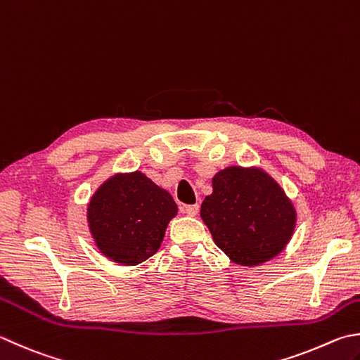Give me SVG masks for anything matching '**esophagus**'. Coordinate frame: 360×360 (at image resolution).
I'll list each match as a JSON object with an SVG mask.
<instances>
[{
    "label": "esophagus",
    "instance_id": "34e87169",
    "mask_svg": "<svg viewBox=\"0 0 360 360\" xmlns=\"http://www.w3.org/2000/svg\"><path fill=\"white\" fill-rule=\"evenodd\" d=\"M183 212L189 216H195L199 212V205L198 203H194V205H183Z\"/></svg>",
    "mask_w": 360,
    "mask_h": 360
}]
</instances>
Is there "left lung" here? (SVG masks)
<instances>
[{
  "instance_id": "left-lung-1",
  "label": "left lung",
  "mask_w": 360,
  "mask_h": 360,
  "mask_svg": "<svg viewBox=\"0 0 360 360\" xmlns=\"http://www.w3.org/2000/svg\"><path fill=\"white\" fill-rule=\"evenodd\" d=\"M200 216L230 260L257 266L281 254L293 235L296 210L273 177L257 167L230 166L213 177Z\"/></svg>"
}]
</instances>
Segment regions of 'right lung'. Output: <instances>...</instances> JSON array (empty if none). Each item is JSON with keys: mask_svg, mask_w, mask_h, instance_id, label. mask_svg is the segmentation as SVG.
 Instances as JSON below:
<instances>
[{"mask_svg": "<svg viewBox=\"0 0 360 360\" xmlns=\"http://www.w3.org/2000/svg\"><path fill=\"white\" fill-rule=\"evenodd\" d=\"M177 212L172 195L136 171L114 175L97 189L87 205V222L101 254L134 266L160 249Z\"/></svg>", "mask_w": 360, "mask_h": 360, "instance_id": "1", "label": "right lung"}]
</instances>
